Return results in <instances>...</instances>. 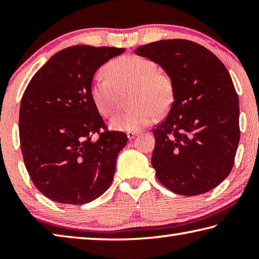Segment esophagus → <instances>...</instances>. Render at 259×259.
Masks as SVG:
<instances>
[{"instance_id":"1","label":"esophagus","mask_w":259,"mask_h":259,"mask_svg":"<svg viewBox=\"0 0 259 259\" xmlns=\"http://www.w3.org/2000/svg\"><path fill=\"white\" fill-rule=\"evenodd\" d=\"M137 135H138V131H129V133H126V136H128L129 139H134Z\"/></svg>"}]
</instances>
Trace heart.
<instances>
[{
	"label": "heart",
	"instance_id": "1",
	"mask_svg": "<svg viewBox=\"0 0 259 259\" xmlns=\"http://www.w3.org/2000/svg\"><path fill=\"white\" fill-rule=\"evenodd\" d=\"M104 73L107 78H96L90 85L91 100L102 115H114L129 95L131 108L109 121L113 129L139 131L172 105L171 78L157 71L156 64L151 59L136 55L122 56L109 61Z\"/></svg>",
	"mask_w": 259,
	"mask_h": 259
}]
</instances>
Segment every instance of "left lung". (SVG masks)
Masks as SVG:
<instances>
[{"instance_id":"left-lung-1","label":"left lung","mask_w":259,"mask_h":259,"mask_svg":"<svg viewBox=\"0 0 259 259\" xmlns=\"http://www.w3.org/2000/svg\"><path fill=\"white\" fill-rule=\"evenodd\" d=\"M134 52L160 65L174 83L168 116L153 130L156 178L181 195L209 192L230 175L240 140L239 98L229 71L187 40L156 41Z\"/></svg>"}]
</instances>
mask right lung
I'll return each mask as SVG.
<instances>
[{
  "mask_svg": "<svg viewBox=\"0 0 259 259\" xmlns=\"http://www.w3.org/2000/svg\"><path fill=\"white\" fill-rule=\"evenodd\" d=\"M123 48L74 46L57 52L35 73L20 103L19 138L30 179L43 195L83 204L111 186L116 157L128 137L104 131L90 97L97 69Z\"/></svg>",
  "mask_w": 259,
  "mask_h": 259,
  "instance_id": "1",
  "label": "right lung"
}]
</instances>
